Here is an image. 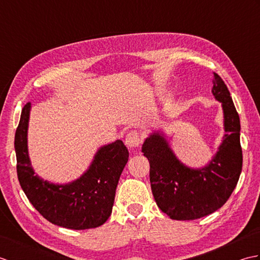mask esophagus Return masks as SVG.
<instances>
[{
    "mask_svg": "<svg viewBox=\"0 0 260 260\" xmlns=\"http://www.w3.org/2000/svg\"><path fill=\"white\" fill-rule=\"evenodd\" d=\"M140 143H141L140 135L135 131L129 132V133L125 137V144L128 148H135L140 145Z\"/></svg>",
    "mask_w": 260,
    "mask_h": 260,
    "instance_id": "34e87169",
    "label": "esophagus"
}]
</instances>
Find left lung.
<instances>
[{
  "label": "left lung",
  "mask_w": 260,
  "mask_h": 260,
  "mask_svg": "<svg viewBox=\"0 0 260 260\" xmlns=\"http://www.w3.org/2000/svg\"><path fill=\"white\" fill-rule=\"evenodd\" d=\"M212 82V95L222 106L225 134L204 167L194 169L182 163L162 131H153L142 146L150 162L154 199L173 220H196L217 211L227 202L241 173L239 115L220 76L214 74Z\"/></svg>",
  "instance_id": "1"
}]
</instances>
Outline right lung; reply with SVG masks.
Here are the masks:
<instances>
[{"label":"right lung","instance_id":"1","mask_svg":"<svg viewBox=\"0 0 260 260\" xmlns=\"http://www.w3.org/2000/svg\"><path fill=\"white\" fill-rule=\"evenodd\" d=\"M31 103L22 109L15 132L16 172L22 190L43 218L60 227L84 230L107 221L120 174L128 161L124 143L116 140L97 150L89 167L69 183H52L36 174L27 150Z\"/></svg>","mask_w":260,"mask_h":260}]
</instances>
